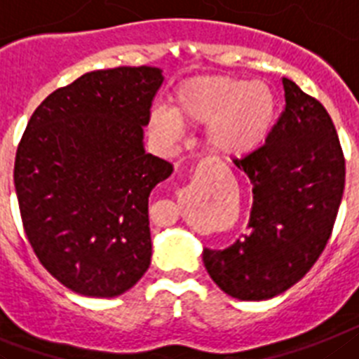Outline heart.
Segmentation results:
<instances>
[{"instance_id": "obj_1", "label": "heart", "mask_w": 359, "mask_h": 359, "mask_svg": "<svg viewBox=\"0 0 359 359\" xmlns=\"http://www.w3.org/2000/svg\"><path fill=\"white\" fill-rule=\"evenodd\" d=\"M276 119L274 93L262 83L227 76L195 77L171 95L170 111L149 114V132L173 144L180 124H204V142L218 157H242L266 141Z\"/></svg>"}]
</instances>
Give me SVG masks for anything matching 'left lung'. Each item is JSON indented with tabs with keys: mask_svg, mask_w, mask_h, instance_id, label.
<instances>
[{
	"mask_svg": "<svg viewBox=\"0 0 359 359\" xmlns=\"http://www.w3.org/2000/svg\"><path fill=\"white\" fill-rule=\"evenodd\" d=\"M285 108L266 144L235 158L253 184L249 231L204 266L226 294L269 300L309 273L330 238L345 188V158L330 115L283 77Z\"/></svg>",
	"mask_w": 359,
	"mask_h": 359,
	"instance_id": "obj_1",
	"label": "left lung"
}]
</instances>
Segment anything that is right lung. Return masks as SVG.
Segmentation results:
<instances>
[{"instance_id":"1","label":"right lung","mask_w":359,"mask_h":359,"mask_svg":"<svg viewBox=\"0 0 359 359\" xmlns=\"http://www.w3.org/2000/svg\"><path fill=\"white\" fill-rule=\"evenodd\" d=\"M162 70L119 67L52 92L14 164L25 235L65 287L93 298L132 289L151 262L148 197L173 166L142 139Z\"/></svg>"}]
</instances>
